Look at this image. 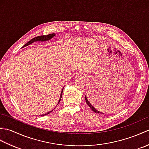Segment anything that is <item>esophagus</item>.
Returning <instances> with one entry per match:
<instances>
[{
  "instance_id": "esophagus-1",
  "label": "esophagus",
  "mask_w": 149,
  "mask_h": 149,
  "mask_svg": "<svg viewBox=\"0 0 149 149\" xmlns=\"http://www.w3.org/2000/svg\"><path fill=\"white\" fill-rule=\"evenodd\" d=\"M87 75L84 74L83 72H81V73H79L76 75V76H75V78L77 79H84L86 78Z\"/></svg>"
}]
</instances>
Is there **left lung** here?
<instances>
[{"label":"left lung","mask_w":149,"mask_h":149,"mask_svg":"<svg viewBox=\"0 0 149 149\" xmlns=\"http://www.w3.org/2000/svg\"><path fill=\"white\" fill-rule=\"evenodd\" d=\"M85 100H86V104H88V106L90 107V108L91 110H92L94 113H100V114H104V113L99 111H98L97 109H96L95 108V107H93V106L92 105V104H91L89 102V100H88L87 97H86V95H85Z\"/></svg>","instance_id":"obj_1"}]
</instances>
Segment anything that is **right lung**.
I'll return each instance as SVG.
<instances>
[{
  "label": "right lung",
  "instance_id": "right-lung-1",
  "mask_svg": "<svg viewBox=\"0 0 149 149\" xmlns=\"http://www.w3.org/2000/svg\"><path fill=\"white\" fill-rule=\"evenodd\" d=\"M55 36H56V34H55V33H52V34H49V35H47V36H40L35 37V38H33L32 40H31L29 41V42H28L27 43L25 44V45H24L23 47H22V48H24V47H26V46H28V45H31V44H32V43H34V42H47V41H49V40H50V39H52V38H54ZM64 87H65V86H64ZM64 87L63 88V89H62V90H61V94H60L59 100V101H58V104H56V107L58 105L59 102H60V100H61V99L62 93H63V88H64ZM56 107H55L53 109H52L51 111H49L48 113H45V114H43V115H41V116H45V115H48V114L51 113V112L52 111L56 108Z\"/></svg>",
  "mask_w": 149,
  "mask_h": 149
}]
</instances>
